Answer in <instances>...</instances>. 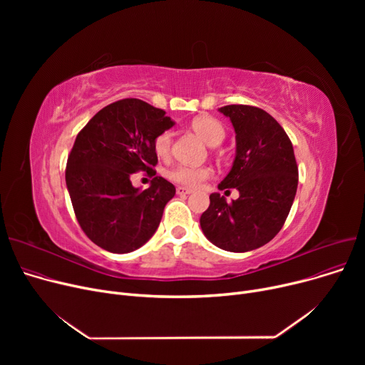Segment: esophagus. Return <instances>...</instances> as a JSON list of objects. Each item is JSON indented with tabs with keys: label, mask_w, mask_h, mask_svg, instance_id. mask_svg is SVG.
I'll return each mask as SVG.
<instances>
[{
	"label": "esophagus",
	"mask_w": 365,
	"mask_h": 365,
	"mask_svg": "<svg viewBox=\"0 0 365 365\" xmlns=\"http://www.w3.org/2000/svg\"><path fill=\"white\" fill-rule=\"evenodd\" d=\"M176 192H178V195H189L190 192H192V190L187 189V187H183V186H178Z\"/></svg>",
	"instance_id": "34e87169"
}]
</instances>
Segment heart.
Instances as JSON below:
<instances>
[{
	"mask_svg": "<svg viewBox=\"0 0 365 365\" xmlns=\"http://www.w3.org/2000/svg\"><path fill=\"white\" fill-rule=\"evenodd\" d=\"M192 128L198 136L210 146H217L225 139V128L220 121L213 117H198L192 121ZM173 142V133L170 130L161 131L153 140V149L161 158L168 157ZM213 170L208 167H190V165H176L168 170L167 176L180 185L187 187H198L207 179L212 178Z\"/></svg>",
	"mask_w": 365,
	"mask_h": 365,
	"instance_id": "b5f03b06",
	"label": "heart"
}]
</instances>
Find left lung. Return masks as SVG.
<instances>
[{"mask_svg":"<svg viewBox=\"0 0 365 365\" xmlns=\"http://www.w3.org/2000/svg\"><path fill=\"white\" fill-rule=\"evenodd\" d=\"M219 110L237 134L235 160L219 189L237 187L240 198L226 202L220 194H212L200 223L207 240L222 250L244 253L281 231L296 197L299 168L292 140L266 110L248 105Z\"/></svg>","mask_w":365,"mask_h":365,"instance_id":"8db88e82","label":"left lung"}]
</instances>
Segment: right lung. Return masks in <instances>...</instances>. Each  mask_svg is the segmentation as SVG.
Returning <instances> with one entry per match:
<instances>
[{
	"instance_id": "obj_1",
	"label": "right lung",
	"mask_w": 365,
	"mask_h": 365,
	"mask_svg": "<svg viewBox=\"0 0 365 365\" xmlns=\"http://www.w3.org/2000/svg\"><path fill=\"white\" fill-rule=\"evenodd\" d=\"M175 125L163 109L140 99H123L101 109L75 139L66 163V186L84 234L110 253L138 250L155 234L176 187L155 176L153 140ZM154 176L139 191L133 172Z\"/></svg>"
}]
</instances>
